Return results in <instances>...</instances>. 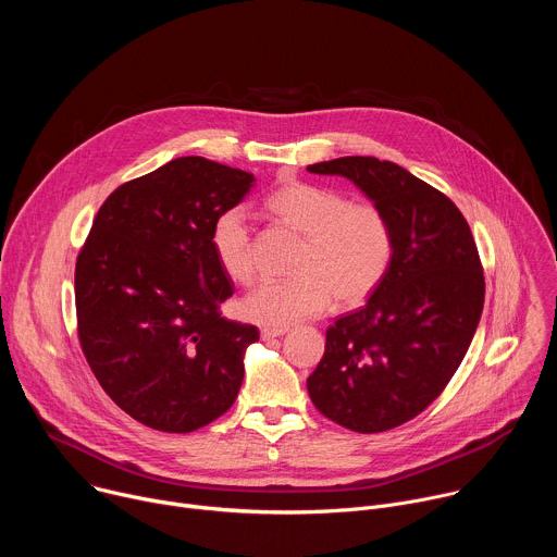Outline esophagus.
<instances>
[{
	"instance_id": "esophagus-1",
	"label": "esophagus",
	"mask_w": 557,
	"mask_h": 557,
	"mask_svg": "<svg viewBox=\"0 0 557 557\" xmlns=\"http://www.w3.org/2000/svg\"><path fill=\"white\" fill-rule=\"evenodd\" d=\"M262 339L264 342H269V339H275V337H282V335H286V329H262Z\"/></svg>"
}]
</instances>
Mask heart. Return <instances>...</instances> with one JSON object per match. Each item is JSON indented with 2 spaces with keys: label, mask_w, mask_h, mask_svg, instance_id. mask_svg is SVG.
<instances>
[{
  "label": "heart",
  "mask_w": 557,
  "mask_h": 557,
  "mask_svg": "<svg viewBox=\"0 0 557 557\" xmlns=\"http://www.w3.org/2000/svg\"><path fill=\"white\" fill-rule=\"evenodd\" d=\"M264 207L277 222L304 235V245L293 280H262L243 299L240 310L249 322L288 329L320 317L333 297L339 306H357L383 282L394 256V231L381 207L350 202L331 187L306 181L275 187ZM211 249L233 282H251V224L243 207L218 213Z\"/></svg>",
  "instance_id": "heart-1"
}]
</instances>
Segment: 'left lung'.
Instances as JSON below:
<instances>
[{
	"instance_id": "obj_1",
	"label": "left lung",
	"mask_w": 557,
	"mask_h": 557,
	"mask_svg": "<svg viewBox=\"0 0 557 557\" xmlns=\"http://www.w3.org/2000/svg\"><path fill=\"white\" fill-rule=\"evenodd\" d=\"M350 178L387 215L392 264L366 306L337 317L308 394L359 434L419 417L458 370L485 304V275L458 207L408 170L374 156L308 165Z\"/></svg>"
}]
</instances>
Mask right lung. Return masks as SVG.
Wrapping results in <instances>:
<instances>
[{"label": "right lung", "instance_id": "1", "mask_svg": "<svg viewBox=\"0 0 557 557\" xmlns=\"http://www.w3.org/2000/svg\"><path fill=\"white\" fill-rule=\"evenodd\" d=\"M251 183L202 156L176 158L116 187L78 251V344L110 399L151 430H200L240 392L260 331L220 312L233 282L213 256L211 224Z\"/></svg>", "mask_w": 557, "mask_h": 557}]
</instances>
